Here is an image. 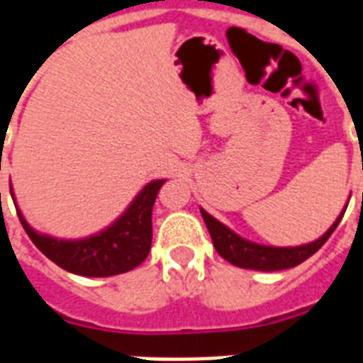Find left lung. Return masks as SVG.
Returning a JSON list of instances; mask_svg holds the SVG:
<instances>
[{"instance_id":"obj_1","label":"left lung","mask_w":363,"mask_h":363,"mask_svg":"<svg viewBox=\"0 0 363 363\" xmlns=\"http://www.w3.org/2000/svg\"><path fill=\"white\" fill-rule=\"evenodd\" d=\"M345 211H347V207H345ZM345 211L320 239L307 242V245H299V247H265V245H258V242L239 238L238 233H233L230 228H226L216 218H213L207 211L201 209V216H203L205 226L209 230L216 252L220 254L224 259H228L230 264L242 267V269L281 271L288 269V267H296L307 258H311L330 239V235L335 232V228L343 218Z\"/></svg>"}]
</instances>
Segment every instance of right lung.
<instances>
[{
    "label": "right lung",
    "instance_id": "add662e5",
    "mask_svg": "<svg viewBox=\"0 0 363 363\" xmlns=\"http://www.w3.org/2000/svg\"><path fill=\"white\" fill-rule=\"evenodd\" d=\"M164 182H148L118 220L92 238L77 241H64L37 233L26 222L18 207H14L28 238L62 269L82 277H111L137 267L150 252L152 207Z\"/></svg>",
    "mask_w": 363,
    "mask_h": 363
}]
</instances>
